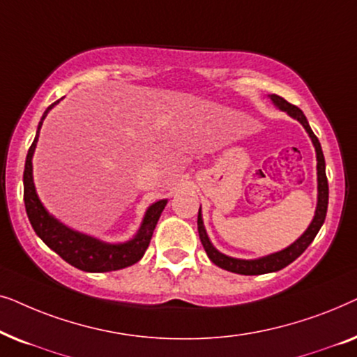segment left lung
I'll list each match as a JSON object with an SVG mask.
<instances>
[{
	"label": "left lung",
	"mask_w": 357,
	"mask_h": 357,
	"mask_svg": "<svg viewBox=\"0 0 357 357\" xmlns=\"http://www.w3.org/2000/svg\"><path fill=\"white\" fill-rule=\"evenodd\" d=\"M271 100L275 102V105L280 107L281 110H284L289 114L291 116H294L304 125V128L307 130V133L312 138V143L315 146L317 151V174H319V204H317V211H315V218L309 229L302 234V236L297 238V241L292 243L291 247L284 248V250L273 253L270 257L260 258V260H237V258H231L227 255H222L221 252H218L216 248L213 247V243L209 242V238L206 236V231H204L203 226V219H202V213L198 211V234L199 238H202V243L206 250L209 260H211L214 265H218L222 270H227L231 273H237V275H265V273H271V271H280L282 268L289 265L296 260L297 257H301L302 253L305 252V248L310 245L312 241H314L317 234H319L321 224H324L325 218H326V208H328V180H326V174H325V158L324 153H321V146L320 141L317 136L314 135V131L309 126V121H307L305 115L302 114V110L299 107L292 105L282 97L273 94Z\"/></svg>",
	"instance_id": "1"
}]
</instances>
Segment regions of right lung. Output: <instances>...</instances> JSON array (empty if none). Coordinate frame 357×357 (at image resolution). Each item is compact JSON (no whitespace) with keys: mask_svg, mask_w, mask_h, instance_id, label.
I'll list each match as a JSON object with an SVG mask.
<instances>
[{"mask_svg":"<svg viewBox=\"0 0 357 357\" xmlns=\"http://www.w3.org/2000/svg\"><path fill=\"white\" fill-rule=\"evenodd\" d=\"M60 100L53 102L48 109L43 112V116L38 123L37 135L31 148L27 151L26 158V167H24V204H26V213L31 221L33 231L53 252H56L63 260L70 263L77 270L91 271V273H104V271H115L126 268L130 265H135L136 261L141 260L144 255L146 248L149 247L151 237L155 229V224L159 221L160 213L167 204V199H160V202L151 204L146 216L141 224V229L136 234L133 241L126 243H119V245H110V243H104L96 241V238L87 237L84 234L75 232L66 226H63L52 218L50 214L45 211L42 206L40 199H38L36 193V187H33L32 180V154L36 149L38 131H40L42 121L45 119L48 110L53 105L58 104Z\"/></svg>","mask_w":357,"mask_h":357,"instance_id":"1","label":"right lung"}]
</instances>
